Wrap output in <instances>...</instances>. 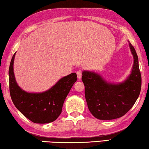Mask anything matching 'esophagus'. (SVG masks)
I'll return each instance as SVG.
<instances>
[{
  "mask_svg": "<svg viewBox=\"0 0 149 149\" xmlns=\"http://www.w3.org/2000/svg\"><path fill=\"white\" fill-rule=\"evenodd\" d=\"M77 74L78 79L80 80V79H81V77H82V70H78V71L77 72Z\"/></svg>",
  "mask_w": 149,
  "mask_h": 149,
  "instance_id": "1",
  "label": "esophagus"
}]
</instances>
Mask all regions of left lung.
I'll list each match as a JSON object with an SVG mask.
<instances>
[{"label": "left lung", "instance_id": "1", "mask_svg": "<svg viewBox=\"0 0 149 149\" xmlns=\"http://www.w3.org/2000/svg\"><path fill=\"white\" fill-rule=\"evenodd\" d=\"M129 45L133 57V65L130 74L123 82L111 83L98 73L82 71V80L88 108L97 119L110 120L121 118L130 111L139 96L141 76L139 58L130 41Z\"/></svg>", "mask_w": 149, "mask_h": 149}]
</instances>
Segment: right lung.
I'll return each mask as SVG.
<instances>
[{
	"label": "right lung",
	"instance_id": "add662e5",
	"mask_svg": "<svg viewBox=\"0 0 149 149\" xmlns=\"http://www.w3.org/2000/svg\"><path fill=\"white\" fill-rule=\"evenodd\" d=\"M16 53L11 59L9 67L10 93L14 106L26 118L35 123H48L54 121L62 111L66 97L77 76L72 72L61 78L52 88L45 92H28L17 83L14 72V61Z\"/></svg>",
	"mask_w": 149,
	"mask_h": 149
}]
</instances>
